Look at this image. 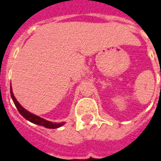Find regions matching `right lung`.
Masks as SVG:
<instances>
[{"instance_id": "add662e5", "label": "right lung", "mask_w": 161, "mask_h": 161, "mask_svg": "<svg viewBox=\"0 0 161 161\" xmlns=\"http://www.w3.org/2000/svg\"><path fill=\"white\" fill-rule=\"evenodd\" d=\"M10 93H11V97H12L14 103L15 104L16 108H17V109H18V111H19V114L22 115L24 118L26 119V120H28V121H31V122H33V123H35V124L37 125H40V126H43V127H45V128H58L64 124V122L57 123V122H52V121H46V120L41 118V117L38 116V115H33V114H32V113H30V112L26 110V109L23 108L21 105L19 104V102H17L16 98L14 97V94H13L12 87H10Z\"/></svg>"}]
</instances>
